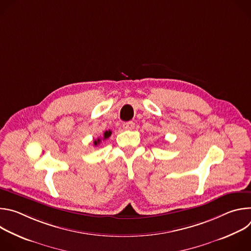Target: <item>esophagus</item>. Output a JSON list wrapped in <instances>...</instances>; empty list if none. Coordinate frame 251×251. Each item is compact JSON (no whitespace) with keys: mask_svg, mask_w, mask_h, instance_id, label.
<instances>
[{"mask_svg":"<svg viewBox=\"0 0 251 251\" xmlns=\"http://www.w3.org/2000/svg\"><path fill=\"white\" fill-rule=\"evenodd\" d=\"M135 127V123L133 121H129V122H125L123 124V129L124 130H133Z\"/></svg>","mask_w":251,"mask_h":251,"instance_id":"obj_1","label":"esophagus"}]
</instances>
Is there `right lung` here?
I'll use <instances>...</instances> for the list:
<instances>
[{
  "label": "right lung",
  "instance_id": "add662e5",
  "mask_svg": "<svg viewBox=\"0 0 251 251\" xmlns=\"http://www.w3.org/2000/svg\"><path fill=\"white\" fill-rule=\"evenodd\" d=\"M111 134H112V132H111L110 130H108V131H105V132H104V135H103V140H105V139H107V138H109V137L111 136ZM100 142H101V139H100V138H98L97 140H95V141H94V145H95V146L99 145V144H100Z\"/></svg>",
  "mask_w": 251,
  "mask_h": 251
}]
</instances>
